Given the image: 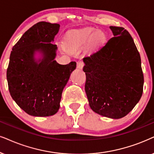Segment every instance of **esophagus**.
<instances>
[{"mask_svg": "<svg viewBox=\"0 0 154 154\" xmlns=\"http://www.w3.org/2000/svg\"><path fill=\"white\" fill-rule=\"evenodd\" d=\"M83 66H84V63H83V61H79L77 62V69H83Z\"/></svg>", "mask_w": 154, "mask_h": 154, "instance_id": "esophagus-1", "label": "esophagus"}]
</instances>
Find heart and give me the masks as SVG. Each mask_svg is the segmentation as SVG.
I'll use <instances>...</instances> for the list:
<instances>
[{
	"mask_svg": "<svg viewBox=\"0 0 154 154\" xmlns=\"http://www.w3.org/2000/svg\"><path fill=\"white\" fill-rule=\"evenodd\" d=\"M107 40L106 34L94 28H86L70 33L66 37L64 48L75 51L87 45L89 51H94L103 46Z\"/></svg>",
	"mask_w": 154,
	"mask_h": 154,
	"instance_id": "obj_1",
	"label": "heart"
}]
</instances>
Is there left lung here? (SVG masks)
<instances>
[{
    "label": "left lung",
    "instance_id": "1",
    "mask_svg": "<svg viewBox=\"0 0 154 154\" xmlns=\"http://www.w3.org/2000/svg\"><path fill=\"white\" fill-rule=\"evenodd\" d=\"M114 37L100 50L83 59L85 91L92 110L111 119L122 118L143 93L141 57L123 27L110 26Z\"/></svg>",
    "mask_w": 154,
    "mask_h": 154
}]
</instances>
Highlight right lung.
<instances>
[{
	"mask_svg": "<svg viewBox=\"0 0 154 154\" xmlns=\"http://www.w3.org/2000/svg\"><path fill=\"white\" fill-rule=\"evenodd\" d=\"M59 24L39 22L26 31L13 47L7 81L13 100L29 115L48 117L60 107L63 90L76 63L57 62L54 42Z\"/></svg>",
	"mask_w": 154,
	"mask_h": 154,
	"instance_id": "1",
	"label": "right lung"
}]
</instances>
